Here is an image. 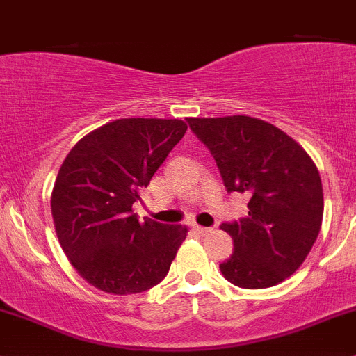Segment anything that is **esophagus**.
<instances>
[{
	"mask_svg": "<svg viewBox=\"0 0 356 356\" xmlns=\"http://www.w3.org/2000/svg\"><path fill=\"white\" fill-rule=\"evenodd\" d=\"M196 231L200 232V234H208V232H211V227H203V225H195Z\"/></svg>",
	"mask_w": 356,
	"mask_h": 356,
	"instance_id": "obj_1",
	"label": "esophagus"
}]
</instances>
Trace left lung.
Returning a JSON list of instances; mask_svg holds the SVG:
<instances>
[{
  "mask_svg": "<svg viewBox=\"0 0 356 356\" xmlns=\"http://www.w3.org/2000/svg\"><path fill=\"white\" fill-rule=\"evenodd\" d=\"M188 124L213 155L227 193L250 196L246 217L220 225L234 241L222 275L246 289L279 284L300 268L321 231L324 195L314 160L260 118L232 115Z\"/></svg>",
  "mask_w": 356,
  "mask_h": 356,
  "instance_id": "obj_1",
  "label": "left lung"
}]
</instances>
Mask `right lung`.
Instances as JSON below:
<instances>
[{
    "label": "right lung",
    "mask_w": 356,
    "mask_h": 356,
    "mask_svg": "<svg viewBox=\"0 0 356 356\" xmlns=\"http://www.w3.org/2000/svg\"><path fill=\"white\" fill-rule=\"evenodd\" d=\"M188 124L177 118H120L70 149L51 193L62 250L82 279L111 294H136L167 275L186 225L139 220L132 204Z\"/></svg>",
    "instance_id": "obj_1"
}]
</instances>
